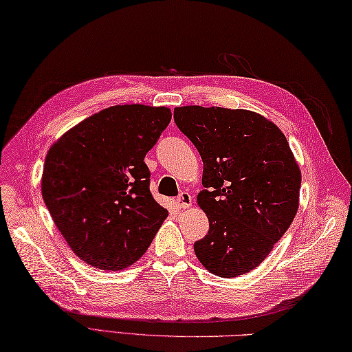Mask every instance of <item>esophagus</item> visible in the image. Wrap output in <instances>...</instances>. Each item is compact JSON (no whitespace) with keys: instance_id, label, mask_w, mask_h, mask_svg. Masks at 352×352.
Here are the masks:
<instances>
[{"instance_id":"esophagus-1","label":"esophagus","mask_w":352,"mask_h":352,"mask_svg":"<svg viewBox=\"0 0 352 352\" xmlns=\"http://www.w3.org/2000/svg\"><path fill=\"white\" fill-rule=\"evenodd\" d=\"M177 206L180 208H189L192 206V197L188 192H182L177 198Z\"/></svg>"}]
</instances>
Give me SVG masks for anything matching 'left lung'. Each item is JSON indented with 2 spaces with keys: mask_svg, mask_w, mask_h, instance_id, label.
I'll list each match as a JSON object with an SVG mask.
<instances>
[{
  "mask_svg": "<svg viewBox=\"0 0 352 352\" xmlns=\"http://www.w3.org/2000/svg\"><path fill=\"white\" fill-rule=\"evenodd\" d=\"M178 129L203 159L197 197L208 233L193 250L208 272L233 278L263 261L300 207L301 169L283 131L256 111L184 106Z\"/></svg>",
  "mask_w": 352,
  "mask_h": 352,
  "instance_id": "left-lung-1",
  "label": "left lung"
}]
</instances>
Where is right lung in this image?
Here are the masks:
<instances>
[{
  "label": "right lung",
  "instance_id": "1",
  "mask_svg": "<svg viewBox=\"0 0 352 352\" xmlns=\"http://www.w3.org/2000/svg\"><path fill=\"white\" fill-rule=\"evenodd\" d=\"M170 109L111 106L86 118L48 149L42 198L69 248L100 271H122L144 256L168 210L149 192L144 159Z\"/></svg>",
  "mask_w": 352,
  "mask_h": 352
}]
</instances>
